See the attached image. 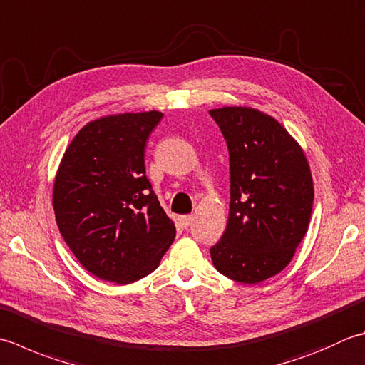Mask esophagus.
<instances>
[{
    "label": "esophagus",
    "instance_id": "obj_1",
    "mask_svg": "<svg viewBox=\"0 0 365 365\" xmlns=\"http://www.w3.org/2000/svg\"><path fill=\"white\" fill-rule=\"evenodd\" d=\"M191 221H192V215H183L182 217V225L185 227H188L191 225Z\"/></svg>",
    "mask_w": 365,
    "mask_h": 365
}]
</instances>
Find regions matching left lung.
I'll use <instances>...</instances> for the list:
<instances>
[{"instance_id":"obj_1","label":"left lung","mask_w":365,"mask_h":365,"mask_svg":"<svg viewBox=\"0 0 365 365\" xmlns=\"http://www.w3.org/2000/svg\"><path fill=\"white\" fill-rule=\"evenodd\" d=\"M230 150V218L210 248L220 274L256 284L288 266L310 223L313 180L301 145L252 107L209 112Z\"/></svg>"}]
</instances>
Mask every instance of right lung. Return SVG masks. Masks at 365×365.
Here are the masks:
<instances>
[{
  "label": "right lung",
  "mask_w": 365,
  "mask_h": 365,
  "mask_svg": "<svg viewBox=\"0 0 365 365\" xmlns=\"http://www.w3.org/2000/svg\"><path fill=\"white\" fill-rule=\"evenodd\" d=\"M161 118L150 110L90 121L63 155L53 183L56 225L78 262L101 280H140L175 239L145 175V144Z\"/></svg>",
  "instance_id": "add662e5"
}]
</instances>
